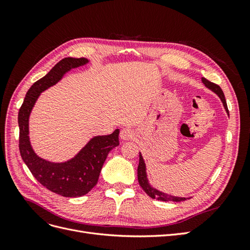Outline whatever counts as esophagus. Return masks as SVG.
I'll list each match as a JSON object with an SVG mask.
<instances>
[{
	"label": "esophagus",
	"mask_w": 250,
	"mask_h": 250,
	"mask_svg": "<svg viewBox=\"0 0 250 250\" xmlns=\"http://www.w3.org/2000/svg\"><path fill=\"white\" fill-rule=\"evenodd\" d=\"M120 138L123 141H130L134 138V132L131 129H129V128H124V129H122L120 132Z\"/></svg>",
	"instance_id": "esophagus-1"
}]
</instances>
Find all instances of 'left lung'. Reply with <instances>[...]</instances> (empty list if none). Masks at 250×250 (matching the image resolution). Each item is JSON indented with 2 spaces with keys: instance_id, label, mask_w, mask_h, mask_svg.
I'll return each instance as SVG.
<instances>
[{
  "instance_id": "left-lung-1",
  "label": "left lung",
  "mask_w": 250,
  "mask_h": 250,
  "mask_svg": "<svg viewBox=\"0 0 250 250\" xmlns=\"http://www.w3.org/2000/svg\"><path fill=\"white\" fill-rule=\"evenodd\" d=\"M201 81L204 85L207 86V88H208L211 92L215 93L218 97L219 99L221 100L222 104H223V107L226 111V113L229 116V108H228V104H226V100H225V97L224 94L222 92L221 87L215 84V83L210 82L208 80H207L206 78H201ZM138 179H139V184L142 187V188L144 191L147 193V195L149 197L156 199V200H161V201H184L187 199H190V197H178V196H173L167 193H164L160 190H157V188H153L151 186V184L149 183V179L147 176V169H146V164L145 161H144V157L142 155V153L140 152V162H139V167H138Z\"/></svg>"
}]
</instances>
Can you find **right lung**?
Instances as JSON below:
<instances>
[{
  "label": "right lung",
  "instance_id": "obj_1",
  "mask_svg": "<svg viewBox=\"0 0 250 250\" xmlns=\"http://www.w3.org/2000/svg\"><path fill=\"white\" fill-rule=\"evenodd\" d=\"M89 62L86 58L66 57L29 88L19 111L20 152L33 176L48 190L64 197H80L97 185L102 166L110 151L119 146L117 129L107 135H96L82 147L76 155L65 162H50L37 155L29 137V119L41 94L55 85L64 75Z\"/></svg>",
  "mask_w": 250,
  "mask_h": 250
}]
</instances>
